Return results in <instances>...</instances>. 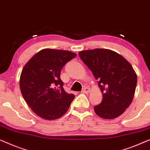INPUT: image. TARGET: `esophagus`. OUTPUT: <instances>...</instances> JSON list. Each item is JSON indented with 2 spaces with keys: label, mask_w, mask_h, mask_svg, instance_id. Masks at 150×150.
Segmentation results:
<instances>
[{
  "label": "esophagus",
  "mask_w": 150,
  "mask_h": 150,
  "mask_svg": "<svg viewBox=\"0 0 150 150\" xmlns=\"http://www.w3.org/2000/svg\"><path fill=\"white\" fill-rule=\"evenodd\" d=\"M90 92V88L88 87H84L82 91V93L84 94H88Z\"/></svg>",
  "instance_id": "1"
}]
</instances>
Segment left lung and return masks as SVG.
<instances>
[{
  "instance_id": "left-lung-1",
  "label": "left lung",
  "mask_w": 150,
  "mask_h": 150,
  "mask_svg": "<svg viewBox=\"0 0 150 150\" xmlns=\"http://www.w3.org/2000/svg\"><path fill=\"white\" fill-rule=\"evenodd\" d=\"M95 79L103 95L94 107L95 114L114 119L123 114L133 99L137 77L133 66L120 54L106 49L85 50L79 53Z\"/></svg>"
}]
</instances>
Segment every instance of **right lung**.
Masks as SVG:
<instances>
[{
  "label": "right lung",
  "mask_w": 150,
  "mask_h": 150,
  "mask_svg": "<svg viewBox=\"0 0 150 150\" xmlns=\"http://www.w3.org/2000/svg\"><path fill=\"white\" fill-rule=\"evenodd\" d=\"M76 56L66 50L45 49L25 64L19 86L23 99L32 111L45 120L59 118L74 99L63 88L60 72L64 65Z\"/></svg>",
  "instance_id": "obj_1"
}]
</instances>
